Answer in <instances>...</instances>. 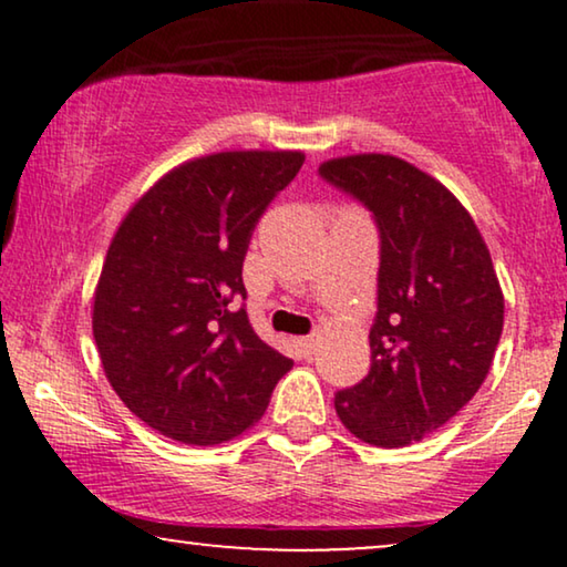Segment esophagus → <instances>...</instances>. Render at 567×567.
<instances>
[{
  "mask_svg": "<svg viewBox=\"0 0 567 567\" xmlns=\"http://www.w3.org/2000/svg\"><path fill=\"white\" fill-rule=\"evenodd\" d=\"M297 343H299V351H301V353H305V355H309V353H312V351H315L317 340H315V336H307V338H299V340H297Z\"/></svg>",
  "mask_w": 567,
  "mask_h": 567,
  "instance_id": "esophagus-1",
  "label": "esophagus"
}]
</instances>
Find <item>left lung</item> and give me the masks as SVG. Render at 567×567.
<instances>
[{"instance_id": "1", "label": "left lung", "mask_w": 567, "mask_h": 567, "mask_svg": "<svg viewBox=\"0 0 567 567\" xmlns=\"http://www.w3.org/2000/svg\"><path fill=\"white\" fill-rule=\"evenodd\" d=\"M379 231L371 369L336 394L353 436L398 449L475 398L503 332V293L472 216L439 181L390 154L320 165Z\"/></svg>"}]
</instances>
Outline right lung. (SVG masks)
Instances as JSON below:
<instances>
[{"label": "right lung", "instance_id": "right-lung-1", "mask_svg": "<svg viewBox=\"0 0 567 567\" xmlns=\"http://www.w3.org/2000/svg\"><path fill=\"white\" fill-rule=\"evenodd\" d=\"M301 152H219L167 173L115 231L92 336L115 394L162 436L229 441L293 367L247 317L243 262Z\"/></svg>", "mask_w": 567, "mask_h": 567}]
</instances>
